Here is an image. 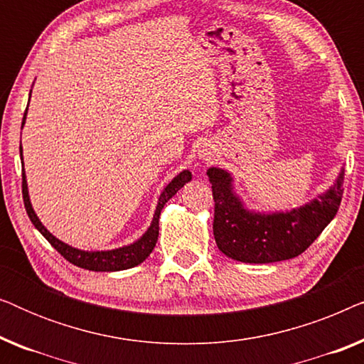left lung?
I'll list each match as a JSON object with an SVG mask.
<instances>
[{
	"mask_svg": "<svg viewBox=\"0 0 364 364\" xmlns=\"http://www.w3.org/2000/svg\"><path fill=\"white\" fill-rule=\"evenodd\" d=\"M215 202L213 237L222 253L245 263H272L301 255L325 230L340 208L343 178L305 207L285 213H253L243 208L232 191L230 173L212 167L207 171Z\"/></svg>",
	"mask_w": 364,
	"mask_h": 364,
	"instance_id": "8db88e82",
	"label": "left lung"
}]
</instances>
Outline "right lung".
Listing matches in <instances>:
<instances>
[{"mask_svg": "<svg viewBox=\"0 0 364 364\" xmlns=\"http://www.w3.org/2000/svg\"><path fill=\"white\" fill-rule=\"evenodd\" d=\"M24 119H26V112H24L23 124H24ZM19 154H21V161H23L21 147H19ZM191 178H192V173L188 171H183L178 173V176L173 178L166 188H164L161 197H159V203H157L156 213H154L151 227H149V230L144 233L137 242H134L127 247L116 248V250H107V252L77 250V248L69 247L61 240H58L56 237H53L51 233L44 228L43 223L39 222V218L33 210L31 202H29V196H28V186H26V177H24V171H23V200H24V208H26V213L29 220L33 222V225L41 232V235L46 238V240L51 243V245L56 248V250L61 253L68 262H71L73 265L76 267L84 268V270L117 272V270H127V268L136 267L151 255V252L154 250V247H156V242L159 237V215H161V210L164 208V205H166L168 198L176 196V193L181 191V188L191 181Z\"/></svg>", "mask_w": 364, "mask_h": 364, "instance_id": "1", "label": "right lung"}]
</instances>
